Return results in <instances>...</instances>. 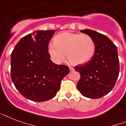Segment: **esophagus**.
<instances>
[{"label": "esophagus", "instance_id": "esophagus-1", "mask_svg": "<svg viewBox=\"0 0 126 126\" xmlns=\"http://www.w3.org/2000/svg\"><path fill=\"white\" fill-rule=\"evenodd\" d=\"M69 69H70V71H73L75 70V69H74V67H71V66H69Z\"/></svg>", "mask_w": 126, "mask_h": 126}]
</instances>
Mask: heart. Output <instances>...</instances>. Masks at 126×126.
<instances>
[{"instance_id":"b5f03b06","label":"heart","mask_w":126,"mask_h":126,"mask_svg":"<svg viewBox=\"0 0 126 126\" xmlns=\"http://www.w3.org/2000/svg\"><path fill=\"white\" fill-rule=\"evenodd\" d=\"M95 51L94 40L86 34L60 32L50 43L47 51L55 63H61L65 59L66 53L71 63L75 65L86 63L92 58Z\"/></svg>"}]
</instances>
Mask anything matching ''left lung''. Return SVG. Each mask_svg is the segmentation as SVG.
<instances>
[{
    "label": "left lung",
    "instance_id": "left-lung-1",
    "mask_svg": "<svg viewBox=\"0 0 126 126\" xmlns=\"http://www.w3.org/2000/svg\"><path fill=\"white\" fill-rule=\"evenodd\" d=\"M81 32L92 38L95 47L94 56L88 63L75 67L80 75L77 89L86 97L99 99L113 89L119 75L117 47L104 34L90 29Z\"/></svg>",
    "mask_w": 126,
    "mask_h": 126
}]
</instances>
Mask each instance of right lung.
I'll list each match as a JSON object with an SVG mask.
<instances>
[{
    "label": "right lung",
    "mask_w": 126,
    "mask_h": 126,
    "mask_svg": "<svg viewBox=\"0 0 126 126\" xmlns=\"http://www.w3.org/2000/svg\"><path fill=\"white\" fill-rule=\"evenodd\" d=\"M54 30L36 31L23 37L11 54V79L23 97L36 102L54 97L69 73L50 59L47 47Z\"/></svg>",
    "instance_id": "obj_1"
}]
</instances>
